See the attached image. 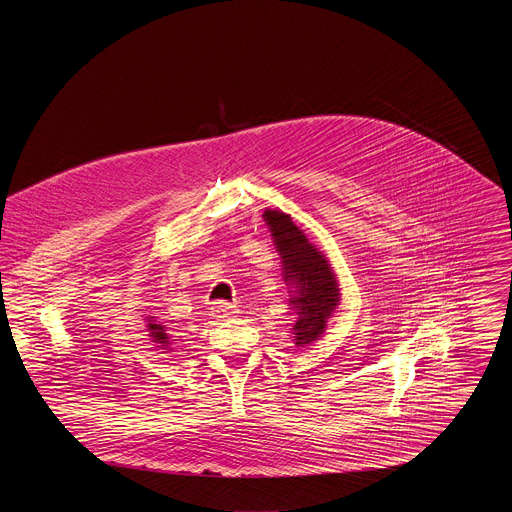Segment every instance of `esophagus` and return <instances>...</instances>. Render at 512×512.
Here are the masks:
<instances>
[{"instance_id":"obj_1","label":"esophagus","mask_w":512,"mask_h":512,"mask_svg":"<svg viewBox=\"0 0 512 512\" xmlns=\"http://www.w3.org/2000/svg\"><path fill=\"white\" fill-rule=\"evenodd\" d=\"M210 310H212V318L218 320V322L227 320V318H231V316L235 314V312H233V306H229L227 302H214Z\"/></svg>"}]
</instances>
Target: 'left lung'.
Segmentation results:
<instances>
[{
  "label": "left lung",
  "mask_w": 512,
  "mask_h": 512,
  "mask_svg": "<svg viewBox=\"0 0 512 512\" xmlns=\"http://www.w3.org/2000/svg\"><path fill=\"white\" fill-rule=\"evenodd\" d=\"M263 218L281 255L283 279L294 285L291 306L296 310V346H308L324 334L326 322L340 302L336 275L326 255L306 239L289 214L267 208Z\"/></svg>",
  "instance_id": "obj_1"
}]
</instances>
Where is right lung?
Listing matches in <instances>:
<instances>
[{"label":"right lung","instance_id":"right-lung-1","mask_svg":"<svg viewBox=\"0 0 512 512\" xmlns=\"http://www.w3.org/2000/svg\"><path fill=\"white\" fill-rule=\"evenodd\" d=\"M150 322H154L152 318H148ZM148 328H150V336L154 338V342H160V344H164V346H168L170 344V340H168V334H166V330H164V326L162 324H148Z\"/></svg>","mask_w":512,"mask_h":512}]
</instances>
